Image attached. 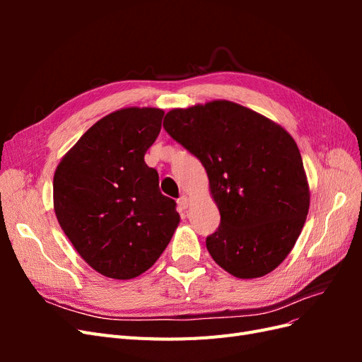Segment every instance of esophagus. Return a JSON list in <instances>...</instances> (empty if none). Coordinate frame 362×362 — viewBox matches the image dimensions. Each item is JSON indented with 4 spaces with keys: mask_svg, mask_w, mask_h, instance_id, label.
<instances>
[{
    "mask_svg": "<svg viewBox=\"0 0 362 362\" xmlns=\"http://www.w3.org/2000/svg\"><path fill=\"white\" fill-rule=\"evenodd\" d=\"M189 205H190V198H189L187 194H182L181 198L178 199V206H180V210H187Z\"/></svg>",
    "mask_w": 362,
    "mask_h": 362,
    "instance_id": "1",
    "label": "esophagus"
}]
</instances>
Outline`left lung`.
<instances>
[{"label": "left lung", "mask_w": 362, "mask_h": 362, "mask_svg": "<svg viewBox=\"0 0 362 362\" xmlns=\"http://www.w3.org/2000/svg\"><path fill=\"white\" fill-rule=\"evenodd\" d=\"M163 127L206 170L221 213L217 231L206 237L213 259L240 279L275 270L310 210V185L294 139L266 116L225 100L173 108Z\"/></svg>", "instance_id": "left-lung-1"}]
</instances>
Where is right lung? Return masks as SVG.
<instances>
[{
  "label": "right lung",
  "instance_id": "1",
  "mask_svg": "<svg viewBox=\"0 0 362 362\" xmlns=\"http://www.w3.org/2000/svg\"><path fill=\"white\" fill-rule=\"evenodd\" d=\"M164 112L120 108L92 125L54 173V211L93 270L133 279L160 258L180 223L177 204L161 194L145 163Z\"/></svg>",
  "mask_w": 362,
  "mask_h": 362
}]
</instances>
